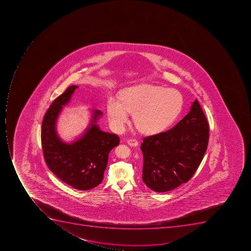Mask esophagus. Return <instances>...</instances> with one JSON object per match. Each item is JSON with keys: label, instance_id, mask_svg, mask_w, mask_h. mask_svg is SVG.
Listing matches in <instances>:
<instances>
[{"label": "esophagus", "instance_id": "34e87169", "mask_svg": "<svg viewBox=\"0 0 251 251\" xmlns=\"http://www.w3.org/2000/svg\"><path fill=\"white\" fill-rule=\"evenodd\" d=\"M127 143H128V145H130V146L132 147H136L138 146V141L137 140H135V139H131V140H128V141H127Z\"/></svg>", "mask_w": 251, "mask_h": 251}]
</instances>
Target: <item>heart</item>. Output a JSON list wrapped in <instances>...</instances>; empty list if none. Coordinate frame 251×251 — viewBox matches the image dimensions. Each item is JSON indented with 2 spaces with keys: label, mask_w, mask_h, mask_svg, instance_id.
I'll return each mask as SVG.
<instances>
[{
  "label": "heart",
  "mask_w": 251,
  "mask_h": 251,
  "mask_svg": "<svg viewBox=\"0 0 251 251\" xmlns=\"http://www.w3.org/2000/svg\"><path fill=\"white\" fill-rule=\"evenodd\" d=\"M184 98L176 89L142 84L121 92L120 100L109 97L107 115L113 130L122 132L133 113V122L140 132L157 134L168 128L180 115Z\"/></svg>",
  "instance_id": "1"
}]
</instances>
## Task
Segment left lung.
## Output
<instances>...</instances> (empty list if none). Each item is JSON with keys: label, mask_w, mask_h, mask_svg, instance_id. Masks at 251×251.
<instances>
[{"label": "left lung", "mask_w": 251, "mask_h": 251, "mask_svg": "<svg viewBox=\"0 0 251 251\" xmlns=\"http://www.w3.org/2000/svg\"><path fill=\"white\" fill-rule=\"evenodd\" d=\"M209 124L197 99L188 115L166 132L148 136L140 146L143 180L156 192L175 189L193 176L209 141Z\"/></svg>", "instance_id": "left-lung-1"}]
</instances>
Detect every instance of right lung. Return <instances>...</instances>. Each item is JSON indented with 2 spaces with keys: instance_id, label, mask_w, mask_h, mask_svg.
I'll return each instance as SVG.
<instances>
[{
  "instance_id": "1",
  "label": "right lung",
  "mask_w": 251,
  "mask_h": 251,
  "mask_svg": "<svg viewBox=\"0 0 251 251\" xmlns=\"http://www.w3.org/2000/svg\"><path fill=\"white\" fill-rule=\"evenodd\" d=\"M77 85H71L52 102L44 116L42 145L48 167L59 180L77 190L95 188L103 179L108 154L119 144V136L100 130L97 120L103 112L93 111L91 122L81 136L66 143L56 132V121L63 106L69 103Z\"/></svg>"
}]
</instances>
